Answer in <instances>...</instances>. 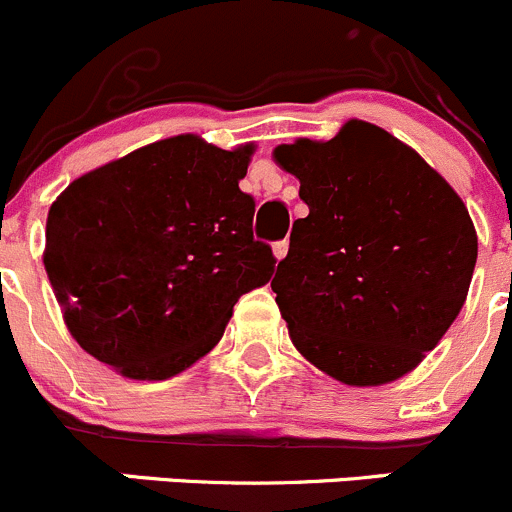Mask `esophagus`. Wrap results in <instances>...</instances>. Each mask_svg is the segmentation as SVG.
Listing matches in <instances>:
<instances>
[{
	"instance_id": "obj_1",
	"label": "esophagus",
	"mask_w": 512,
	"mask_h": 512,
	"mask_svg": "<svg viewBox=\"0 0 512 512\" xmlns=\"http://www.w3.org/2000/svg\"><path fill=\"white\" fill-rule=\"evenodd\" d=\"M287 250H289V242L287 240H280V242H275V245H272V252H275L277 260H285Z\"/></svg>"
}]
</instances>
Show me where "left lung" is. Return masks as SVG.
<instances>
[{
	"mask_svg": "<svg viewBox=\"0 0 512 512\" xmlns=\"http://www.w3.org/2000/svg\"><path fill=\"white\" fill-rule=\"evenodd\" d=\"M275 160L309 208L272 280L289 339L342 384L401 379L466 302L478 257L466 205L414 148L366 121L277 146Z\"/></svg>",
	"mask_w": 512,
	"mask_h": 512,
	"instance_id": "obj_1",
	"label": "left lung"
}]
</instances>
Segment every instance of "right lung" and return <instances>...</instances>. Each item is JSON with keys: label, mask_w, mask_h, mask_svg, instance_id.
Masks as SVG:
<instances>
[{"label": "right lung", "mask_w": 512, "mask_h": 512, "mask_svg": "<svg viewBox=\"0 0 512 512\" xmlns=\"http://www.w3.org/2000/svg\"><path fill=\"white\" fill-rule=\"evenodd\" d=\"M255 146L173 136L76 178L46 218L44 267L79 347L163 381L220 342L232 307L270 282L242 193Z\"/></svg>", "instance_id": "1"}]
</instances>
